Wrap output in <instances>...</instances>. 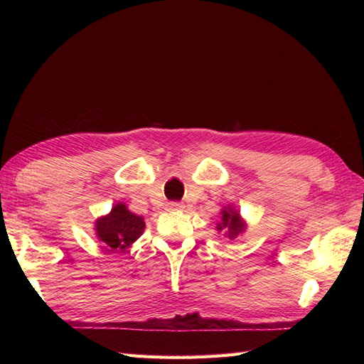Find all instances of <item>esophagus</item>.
<instances>
[{
    "label": "esophagus",
    "instance_id": "34e87169",
    "mask_svg": "<svg viewBox=\"0 0 364 364\" xmlns=\"http://www.w3.org/2000/svg\"><path fill=\"white\" fill-rule=\"evenodd\" d=\"M181 208H183V205H181V203H178V202L168 203V210H181Z\"/></svg>",
    "mask_w": 364,
    "mask_h": 364
}]
</instances>
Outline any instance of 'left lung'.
<instances>
[{"label":"left lung","instance_id":"8db88e82","mask_svg":"<svg viewBox=\"0 0 364 364\" xmlns=\"http://www.w3.org/2000/svg\"><path fill=\"white\" fill-rule=\"evenodd\" d=\"M247 230V220L242 218L235 205L223 206L220 210V220H218L215 225V231L222 233L230 241H233L235 237L241 236Z\"/></svg>","mask_w":364,"mask_h":364}]
</instances>
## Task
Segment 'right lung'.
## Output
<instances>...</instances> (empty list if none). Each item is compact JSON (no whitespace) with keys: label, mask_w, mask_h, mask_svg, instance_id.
I'll use <instances>...</instances> for the list:
<instances>
[{"label":"right lung","mask_w":364,"mask_h":364,"mask_svg":"<svg viewBox=\"0 0 364 364\" xmlns=\"http://www.w3.org/2000/svg\"><path fill=\"white\" fill-rule=\"evenodd\" d=\"M95 235L109 252H125L129 249L145 230L142 215L128 210L125 203H115L112 210L95 220Z\"/></svg>","instance_id":"1"}]
</instances>
